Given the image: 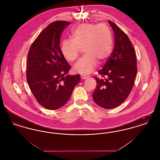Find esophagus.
<instances>
[{"label":"esophagus","instance_id":"1","mask_svg":"<svg viewBox=\"0 0 160 160\" xmlns=\"http://www.w3.org/2000/svg\"><path fill=\"white\" fill-rule=\"evenodd\" d=\"M80 77H81V78L83 79V80H85V79H86L88 78V77L85 76V75H84V74H81Z\"/></svg>","mask_w":160,"mask_h":160}]
</instances>
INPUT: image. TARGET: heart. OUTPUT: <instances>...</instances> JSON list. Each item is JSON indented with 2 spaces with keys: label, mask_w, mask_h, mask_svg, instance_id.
<instances>
[{
  "label": "heart",
  "mask_w": 160,
  "mask_h": 160,
  "mask_svg": "<svg viewBox=\"0 0 160 160\" xmlns=\"http://www.w3.org/2000/svg\"><path fill=\"white\" fill-rule=\"evenodd\" d=\"M72 39H65L61 44V53L66 60H76L83 48L85 54L74 65L75 72L89 74L99 63L106 61L113 49V38L109 27L104 23H83L72 32Z\"/></svg>",
  "instance_id": "obj_1"
}]
</instances>
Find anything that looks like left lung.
Masks as SVG:
<instances>
[{
  "instance_id": "8db88e82",
  "label": "left lung",
  "mask_w": 160,
  "mask_h": 160,
  "mask_svg": "<svg viewBox=\"0 0 160 160\" xmlns=\"http://www.w3.org/2000/svg\"><path fill=\"white\" fill-rule=\"evenodd\" d=\"M108 22L114 32V48L103 68L98 72L103 78L95 77L97 86L92 97L99 106L112 109L121 105L133 88L137 74V58L127 34L116 24Z\"/></svg>"
}]
</instances>
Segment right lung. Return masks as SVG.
Wrapping results in <instances>:
<instances>
[{"label": "right lung", "instance_id": "right-lung-1", "mask_svg": "<svg viewBox=\"0 0 160 160\" xmlns=\"http://www.w3.org/2000/svg\"><path fill=\"white\" fill-rule=\"evenodd\" d=\"M70 23H50L32 44L28 54V83L39 104L48 110L64 106L80 81V74L65 77L71 66L61 53L60 38Z\"/></svg>", "mask_w": 160, "mask_h": 160}]
</instances>
